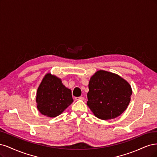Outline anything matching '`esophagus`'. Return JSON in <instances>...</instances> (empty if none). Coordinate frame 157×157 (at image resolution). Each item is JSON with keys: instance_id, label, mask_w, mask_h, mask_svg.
<instances>
[{"instance_id": "esophagus-1", "label": "esophagus", "mask_w": 157, "mask_h": 157, "mask_svg": "<svg viewBox=\"0 0 157 157\" xmlns=\"http://www.w3.org/2000/svg\"><path fill=\"white\" fill-rule=\"evenodd\" d=\"M75 99L78 100H84V97H75Z\"/></svg>"}]
</instances>
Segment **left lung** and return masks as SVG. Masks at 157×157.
Returning a JSON list of instances; mask_svg holds the SVG:
<instances>
[{"instance_id": "8db88e82", "label": "left lung", "mask_w": 157, "mask_h": 157, "mask_svg": "<svg viewBox=\"0 0 157 157\" xmlns=\"http://www.w3.org/2000/svg\"><path fill=\"white\" fill-rule=\"evenodd\" d=\"M87 105L98 119L108 120L122 114L132 95L130 84L119 75L99 70L90 78Z\"/></svg>"}]
</instances>
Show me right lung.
Listing matches in <instances>:
<instances>
[{"label": "right lung", "mask_w": 157, "mask_h": 157, "mask_svg": "<svg viewBox=\"0 0 157 157\" xmlns=\"http://www.w3.org/2000/svg\"><path fill=\"white\" fill-rule=\"evenodd\" d=\"M37 108L42 114L55 117L61 114L73 102L71 90L63 85L57 77L48 74L37 90Z\"/></svg>", "instance_id": "add662e5"}]
</instances>
